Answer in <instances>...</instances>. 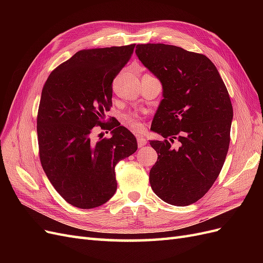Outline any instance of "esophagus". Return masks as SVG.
<instances>
[{"instance_id": "34e87169", "label": "esophagus", "mask_w": 263, "mask_h": 263, "mask_svg": "<svg viewBox=\"0 0 263 263\" xmlns=\"http://www.w3.org/2000/svg\"><path fill=\"white\" fill-rule=\"evenodd\" d=\"M137 142H138V147L146 146L147 145V139L145 137H138Z\"/></svg>"}]
</instances>
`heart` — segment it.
I'll return each mask as SVG.
<instances>
[{
    "label": "heart",
    "instance_id": "1",
    "mask_svg": "<svg viewBox=\"0 0 263 263\" xmlns=\"http://www.w3.org/2000/svg\"><path fill=\"white\" fill-rule=\"evenodd\" d=\"M123 122L126 126H128L129 128L134 132H140L142 129V126L140 122L138 121V117L134 114H126L123 117Z\"/></svg>",
    "mask_w": 263,
    "mask_h": 263
}]
</instances>
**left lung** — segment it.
<instances>
[{
    "mask_svg": "<svg viewBox=\"0 0 263 263\" xmlns=\"http://www.w3.org/2000/svg\"><path fill=\"white\" fill-rule=\"evenodd\" d=\"M136 54L162 85V100L150 140L158 153L149 182L165 203L193 204L203 197L224 165L233 105L224 81L204 54L164 44L137 45ZM177 139L179 147L173 148Z\"/></svg>",
    "mask_w": 263,
    "mask_h": 263,
    "instance_id": "8db88e82",
    "label": "left lung"
}]
</instances>
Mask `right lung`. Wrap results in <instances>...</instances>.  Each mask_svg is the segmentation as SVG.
Here are the masks:
<instances>
[{"mask_svg":"<svg viewBox=\"0 0 263 263\" xmlns=\"http://www.w3.org/2000/svg\"><path fill=\"white\" fill-rule=\"evenodd\" d=\"M135 45L80 50L55 68L42 92L37 116L39 157L55 191L82 210L101 206L117 189L115 165L137 150L136 137L118 122L112 137L92 139L112 105L114 78ZM102 128V127H101Z\"/></svg>","mask_w":263,"mask_h":263,"instance_id":"add662e5","label":"right lung"}]
</instances>
